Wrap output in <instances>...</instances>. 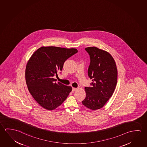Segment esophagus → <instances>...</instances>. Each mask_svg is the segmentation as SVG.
<instances>
[{"mask_svg":"<svg viewBox=\"0 0 147 147\" xmlns=\"http://www.w3.org/2000/svg\"><path fill=\"white\" fill-rule=\"evenodd\" d=\"M77 88H72V91L73 92H74L76 91V90H77Z\"/></svg>","mask_w":147,"mask_h":147,"instance_id":"1","label":"esophagus"}]
</instances>
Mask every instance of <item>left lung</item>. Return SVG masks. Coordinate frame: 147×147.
<instances>
[{
    "instance_id": "left-lung-1",
    "label": "left lung",
    "mask_w": 147,
    "mask_h": 147,
    "mask_svg": "<svg viewBox=\"0 0 147 147\" xmlns=\"http://www.w3.org/2000/svg\"><path fill=\"white\" fill-rule=\"evenodd\" d=\"M85 50L90 55L88 76L92 80L90 87H85L86 97L82 103L92 110L104 107L112 96L117 82L115 61L110 53L95 47Z\"/></svg>"
}]
</instances>
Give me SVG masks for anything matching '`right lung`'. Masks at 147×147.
<instances>
[{"label": "right lung", "instance_id": "1", "mask_svg": "<svg viewBox=\"0 0 147 147\" xmlns=\"http://www.w3.org/2000/svg\"><path fill=\"white\" fill-rule=\"evenodd\" d=\"M78 52L76 49L42 47L34 52L27 63L26 81L30 93L37 102L49 110L63 104L72 88L53 78L63 69L67 58Z\"/></svg>", "mask_w": 147, "mask_h": 147}]
</instances>
